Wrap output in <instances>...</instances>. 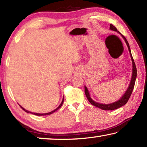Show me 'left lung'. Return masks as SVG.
Returning a JSON list of instances; mask_svg holds the SVG:
<instances>
[{
  "label": "left lung",
  "instance_id": "8db88e82",
  "mask_svg": "<svg viewBox=\"0 0 147 147\" xmlns=\"http://www.w3.org/2000/svg\"><path fill=\"white\" fill-rule=\"evenodd\" d=\"M109 30H112L114 32H117V33L121 35L122 38L124 39V41L126 44V45L128 47L129 53H130V56L131 59V62H132V74H131V78L130 80V82L129 86L128 87L127 89L125 91V93L123 94V95L121 96V97L118 100H117L114 102L110 103V104H102V103H99V102H96L94 101V100L92 99L91 97L90 94H89V91L88 90V89L87 87L85 86L84 88H85V94L87 96V98L89 100V102H90L92 105H93L94 106L97 107V108H100L103 110H114V109H116L117 108H121V107L123 106L124 105L127 103V102L128 101L129 98H130L131 94L132 93L133 89L134 88V85H135V82H136V77H137V69H136V64L134 63L133 57L131 56V50H130V45H129V43L128 41L126 40V39L125 38V37L123 36L120 32H119L115 26H114L113 24H110L109 26Z\"/></svg>",
  "mask_w": 147,
  "mask_h": 147
}]
</instances>
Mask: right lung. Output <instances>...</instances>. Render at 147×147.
Returning <instances> with one entry per match:
<instances>
[{
	"mask_svg": "<svg viewBox=\"0 0 147 147\" xmlns=\"http://www.w3.org/2000/svg\"><path fill=\"white\" fill-rule=\"evenodd\" d=\"M63 100H64V96H63V99H62V101H61V104H59V106L58 107V108H56L55 109H54V110H53V111H51V112L46 113H34V112H31V111H30L26 110V109H24V108H23V107H22L21 105H19V106L21 107V108L22 109H23V110H24V111H25V112L28 113H32V114H33V115H51V114L53 113L54 112H55V111H57V110H58V109L59 108H61V106H62V104H63Z\"/></svg>",
	"mask_w": 147,
	"mask_h": 147,
	"instance_id": "right-lung-1",
	"label": "right lung"
}]
</instances>
